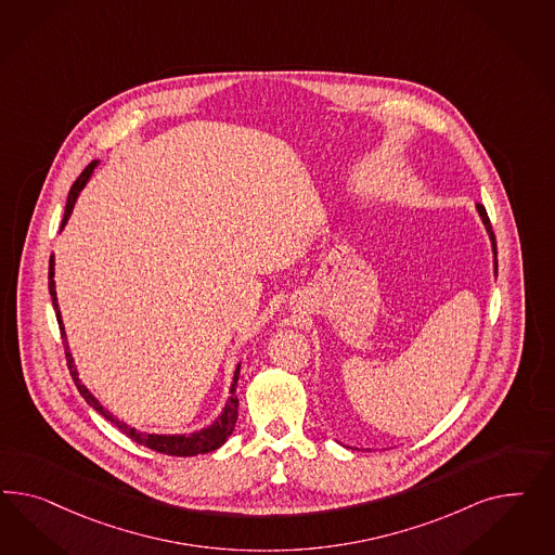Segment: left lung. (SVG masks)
Instances as JSON below:
<instances>
[{
	"instance_id": "1",
	"label": "left lung",
	"mask_w": 555,
	"mask_h": 555,
	"mask_svg": "<svg viewBox=\"0 0 555 555\" xmlns=\"http://www.w3.org/2000/svg\"><path fill=\"white\" fill-rule=\"evenodd\" d=\"M478 207V214H480V218L485 221V225H487L488 235H490V240H492V253H494V272L499 269V262H496V237H494V232H492V225H490V219H488L487 209H485V205H476Z\"/></svg>"
}]
</instances>
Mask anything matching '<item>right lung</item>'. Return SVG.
Instances as JSON below:
<instances>
[{
	"label": "right lung",
	"instance_id": "add662e5",
	"mask_svg": "<svg viewBox=\"0 0 555 555\" xmlns=\"http://www.w3.org/2000/svg\"><path fill=\"white\" fill-rule=\"evenodd\" d=\"M95 167H98V160L89 163V165L85 167L83 172L77 177V181L70 186L67 197V207H65V218H63L61 228H65L68 216H70V211H73V205L77 202L81 189L87 185V181H89V177L93 175ZM49 291H51L52 307H54V311H56V321H59V327H61V336H63L65 344H67L65 327H63L61 311H59V302H56V291H54V258H51V264H49ZM65 356H67V366L68 370H70L73 380H75V387L79 388V392H81V397H83L85 401L91 404L98 413H101L105 420L112 421L124 436L134 439L135 443H140V446L151 448L154 452H160V454L167 455H179V457L207 454V452L218 450L219 446H223L225 439L232 436V431H234L235 421H237V397H235V387H237V376H240V364H237V369H235L234 372V383H232V390H230L232 395H230L228 403L223 406L221 415H219L218 420L214 421L207 429H202V431L191 434V436H154V434H140V431H135L134 427H128L124 421L116 420L109 411H105V409L101 406L100 401L81 385V380H79V376H77V369H75V364H73V356L68 352V348L65 350Z\"/></svg>",
	"mask_w": 555,
	"mask_h": 555
}]
</instances>
